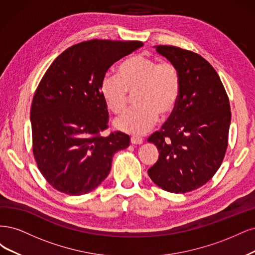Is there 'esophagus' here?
<instances>
[{
  "label": "esophagus",
  "mask_w": 255,
  "mask_h": 255,
  "mask_svg": "<svg viewBox=\"0 0 255 255\" xmlns=\"http://www.w3.org/2000/svg\"><path fill=\"white\" fill-rule=\"evenodd\" d=\"M130 142H131V144H142L143 143V138L142 137H139V136H131L130 137Z\"/></svg>",
  "instance_id": "34e87169"
}]
</instances>
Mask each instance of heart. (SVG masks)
Instances as JSON below:
<instances>
[{
  "mask_svg": "<svg viewBox=\"0 0 255 255\" xmlns=\"http://www.w3.org/2000/svg\"><path fill=\"white\" fill-rule=\"evenodd\" d=\"M101 93L107 107L116 114L127 109L129 94L138 105L114 122L124 132L141 135L159 120L175 111L180 96V76L174 63L136 54L119 65L118 74L107 73L101 81Z\"/></svg>",
  "mask_w": 255,
  "mask_h": 255,
  "instance_id": "heart-1",
  "label": "heart"
}]
</instances>
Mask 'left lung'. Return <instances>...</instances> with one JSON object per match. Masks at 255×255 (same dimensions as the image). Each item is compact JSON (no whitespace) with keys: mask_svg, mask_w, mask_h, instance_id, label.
Wrapping results in <instances>:
<instances>
[{"mask_svg":"<svg viewBox=\"0 0 255 255\" xmlns=\"http://www.w3.org/2000/svg\"><path fill=\"white\" fill-rule=\"evenodd\" d=\"M154 47L177 68L180 96L168 121L148 137L159 150L148 176L164 191L183 194L207 183L223 163L230 103L217 72L203 57L177 46Z\"/></svg>","mask_w":255,"mask_h":255,"instance_id":"obj_1","label":"left lung"}]
</instances>
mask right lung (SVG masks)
I'll list each match as a JSON object with an SVG mask.
<instances>
[{
    "instance_id": "add662e5",
    "label": "right lung",
    "mask_w": 255,
    "mask_h": 255,
    "mask_svg": "<svg viewBox=\"0 0 255 255\" xmlns=\"http://www.w3.org/2000/svg\"><path fill=\"white\" fill-rule=\"evenodd\" d=\"M141 46V41H85L61 53L41 79L30 108L32 152L57 191H93L109 175L113 154L129 146L121 131L101 134L109 114L100 86L114 62Z\"/></svg>"
}]
</instances>
